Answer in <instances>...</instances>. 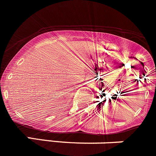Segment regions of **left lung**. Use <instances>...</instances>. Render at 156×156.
I'll return each instance as SVG.
<instances>
[{
  "label": "left lung",
  "mask_w": 156,
  "mask_h": 156,
  "mask_svg": "<svg viewBox=\"0 0 156 156\" xmlns=\"http://www.w3.org/2000/svg\"><path fill=\"white\" fill-rule=\"evenodd\" d=\"M130 58H131V57H130ZM134 59H137V58H135ZM140 65H141V66H142L143 68H144V64H143V63L141 62H140ZM101 103H102V102H101ZM101 105H102V104H101Z\"/></svg>",
  "instance_id": "left-lung-1"
}]
</instances>
